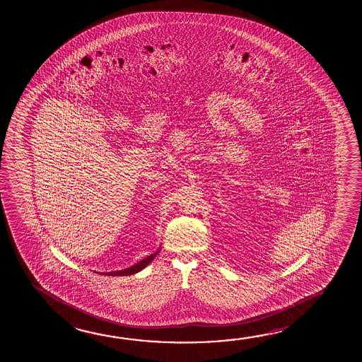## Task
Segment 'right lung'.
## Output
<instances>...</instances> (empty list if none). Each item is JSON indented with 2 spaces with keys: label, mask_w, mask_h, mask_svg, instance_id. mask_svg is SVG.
Instances as JSON below:
<instances>
[{
  "label": "right lung",
  "mask_w": 362,
  "mask_h": 362,
  "mask_svg": "<svg viewBox=\"0 0 362 362\" xmlns=\"http://www.w3.org/2000/svg\"><path fill=\"white\" fill-rule=\"evenodd\" d=\"M156 255H158V252H155L153 255L145 257L144 260L139 261V262L135 264V265L127 267V269H124V270H119V272H111V273H107L105 274V275H111V276H122V275H132V274L139 273L140 270H143L144 267H146V265H148L151 261L154 260L155 256Z\"/></svg>",
  "instance_id": "1"
}]
</instances>
